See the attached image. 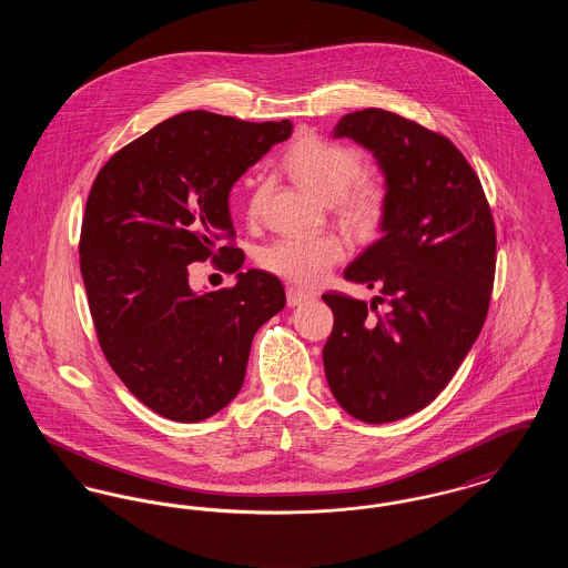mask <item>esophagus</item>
<instances>
[{"instance_id": "1", "label": "esophagus", "mask_w": 568, "mask_h": 568, "mask_svg": "<svg viewBox=\"0 0 568 568\" xmlns=\"http://www.w3.org/2000/svg\"><path fill=\"white\" fill-rule=\"evenodd\" d=\"M311 297H313V294H308V292H302V290H296V287H287V304L290 306H297V304H302V302H306Z\"/></svg>"}]
</instances>
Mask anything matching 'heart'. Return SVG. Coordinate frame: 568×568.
Returning a JSON list of instances; mask_svg holds the SVG:
<instances>
[{"instance_id": "heart-1", "label": "heart", "mask_w": 568, "mask_h": 568, "mask_svg": "<svg viewBox=\"0 0 568 568\" xmlns=\"http://www.w3.org/2000/svg\"><path fill=\"white\" fill-rule=\"evenodd\" d=\"M285 172L320 200L334 202L341 216L359 230H375L387 213L389 190L378 176H359L364 155L343 142L306 134L285 153ZM266 185L255 183L246 200V216L262 215ZM345 243L334 234L308 239H278L268 244L260 264L297 285H317L345 257Z\"/></svg>"}]
</instances>
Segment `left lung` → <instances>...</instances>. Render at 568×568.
<instances>
[{"instance_id":"obj_1","label":"left lung","mask_w":568,"mask_h":568,"mask_svg":"<svg viewBox=\"0 0 568 568\" xmlns=\"http://www.w3.org/2000/svg\"><path fill=\"white\" fill-rule=\"evenodd\" d=\"M336 138L373 151L389 190L383 239L345 271L377 302L327 292V385L352 417H408L447 387L477 341L496 272V230L479 176L447 135L381 109L345 114Z\"/></svg>"}]
</instances>
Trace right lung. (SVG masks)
Returning a JSON list of instances; mask_svg holds the SVG:
<instances>
[{
  "instance_id": "right-lung-1",
  "label": "right lung",
  "mask_w": 568,
  "mask_h": 568,
  "mask_svg": "<svg viewBox=\"0 0 568 568\" xmlns=\"http://www.w3.org/2000/svg\"><path fill=\"white\" fill-rule=\"evenodd\" d=\"M290 135L287 119L190 110L116 151L89 191L79 253L100 347L165 419L193 424L230 405L255 332L285 306L274 274L240 272L234 288L195 295L186 266L211 258L241 271L230 190Z\"/></svg>"
}]
</instances>
